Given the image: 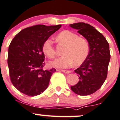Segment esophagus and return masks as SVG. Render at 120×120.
Here are the masks:
<instances>
[{
	"instance_id": "esophagus-1",
	"label": "esophagus",
	"mask_w": 120,
	"mask_h": 120,
	"mask_svg": "<svg viewBox=\"0 0 120 120\" xmlns=\"http://www.w3.org/2000/svg\"><path fill=\"white\" fill-rule=\"evenodd\" d=\"M62 72H63L65 73V74H70L71 72L69 70H62Z\"/></svg>"
}]
</instances>
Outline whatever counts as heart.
I'll return each instance as SVG.
<instances>
[{"label":"heart","mask_w":120,"mask_h":120,"mask_svg":"<svg viewBox=\"0 0 120 120\" xmlns=\"http://www.w3.org/2000/svg\"><path fill=\"white\" fill-rule=\"evenodd\" d=\"M57 38L60 44L66 46L63 52L64 56L50 63L52 67L65 68L74 63L75 65H79L85 61L90 50L89 44L86 39L79 37L78 34L69 30H64L60 33ZM42 50L44 53L50 59L56 57V51L51 38H48L44 41Z\"/></svg>","instance_id":"1"}]
</instances>
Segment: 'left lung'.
I'll return each mask as SVG.
<instances>
[{
	"instance_id": "left-lung-1",
	"label": "left lung",
	"mask_w": 120,
	"mask_h": 120,
	"mask_svg": "<svg viewBox=\"0 0 120 120\" xmlns=\"http://www.w3.org/2000/svg\"><path fill=\"white\" fill-rule=\"evenodd\" d=\"M70 26L87 40L90 50L87 57L75 70L79 82L71 89L79 95L93 94L101 87L106 79L110 59L109 45L105 37L95 27L87 23L79 22Z\"/></svg>"
}]
</instances>
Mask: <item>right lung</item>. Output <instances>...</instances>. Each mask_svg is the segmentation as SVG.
<instances>
[{"label":"right lung","mask_w":120,"mask_h":120,"mask_svg":"<svg viewBox=\"0 0 120 120\" xmlns=\"http://www.w3.org/2000/svg\"><path fill=\"white\" fill-rule=\"evenodd\" d=\"M37 25L18 33L11 41L8 51L10 76L14 86L30 97L40 95L47 89L55 68L45 70L44 41L61 27Z\"/></svg>","instance_id":"obj_1"}]
</instances>
